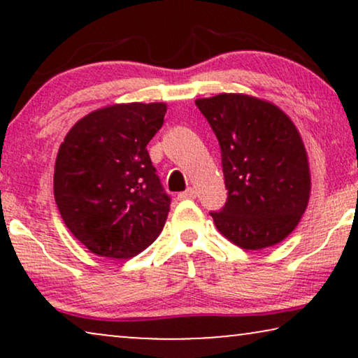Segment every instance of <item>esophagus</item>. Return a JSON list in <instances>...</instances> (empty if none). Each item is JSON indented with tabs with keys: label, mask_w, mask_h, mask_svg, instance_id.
Here are the masks:
<instances>
[{
	"label": "esophagus",
	"mask_w": 358,
	"mask_h": 358,
	"mask_svg": "<svg viewBox=\"0 0 358 358\" xmlns=\"http://www.w3.org/2000/svg\"><path fill=\"white\" fill-rule=\"evenodd\" d=\"M195 197H197V190L195 189H187L185 192L178 194L179 200H187V199H195Z\"/></svg>",
	"instance_id": "obj_1"
}]
</instances>
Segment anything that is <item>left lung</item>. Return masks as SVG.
<instances>
[{"label":"left lung","mask_w":358,"mask_h":358,"mask_svg":"<svg viewBox=\"0 0 358 358\" xmlns=\"http://www.w3.org/2000/svg\"><path fill=\"white\" fill-rule=\"evenodd\" d=\"M220 148L228 200L212 215L224 238L246 251L272 248L298 227L310 202L303 138L280 107L244 92L195 101Z\"/></svg>","instance_id":"8db88e82"}]
</instances>
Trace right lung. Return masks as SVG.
Masks as SVG:
<instances>
[{
  "label": "right lung",
  "mask_w": 358,
  "mask_h": 358,
  "mask_svg": "<svg viewBox=\"0 0 358 358\" xmlns=\"http://www.w3.org/2000/svg\"><path fill=\"white\" fill-rule=\"evenodd\" d=\"M166 110V102L101 107L78 120L58 148L57 207L73 236L96 256L130 259L163 231L169 197L146 145Z\"/></svg>",
  "instance_id": "add662e5"
}]
</instances>
